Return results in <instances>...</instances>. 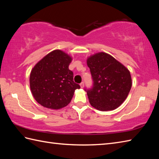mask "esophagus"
I'll return each mask as SVG.
<instances>
[{
    "label": "esophagus",
    "mask_w": 159,
    "mask_h": 159,
    "mask_svg": "<svg viewBox=\"0 0 159 159\" xmlns=\"http://www.w3.org/2000/svg\"><path fill=\"white\" fill-rule=\"evenodd\" d=\"M80 87H81V88H83V87H84V83L83 82L80 83Z\"/></svg>",
    "instance_id": "obj_1"
}]
</instances>
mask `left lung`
Returning <instances> with one entry per match:
<instances>
[{
    "label": "left lung",
    "instance_id": "obj_1",
    "mask_svg": "<svg viewBox=\"0 0 159 159\" xmlns=\"http://www.w3.org/2000/svg\"><path fill=\"white\" fill-rule=\"evenodd\" d=\"M87 64L93 80L92 88L85 89L91 105L102 111L117 109L124 102L131 89L129 70L105 52L89 57Z\"/></svg>",
    "mask_w": 159,
    "mask_h": 159
}]
</instances>
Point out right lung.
<instances>
[{"label":"right lung","mask_w":159,"mask_h":159,"mask_svg":"<svg viewBox=\"0 0 159 159\" xmlns=\"http://www.w3.org/2000/svg\"><path fill=\"white\" fill-rule=\"evenodd\" d=\"M72 57L60 50H53L40 60L30 74V87L33 97L42 106L59 109L67 106L79 84L73 80L69 70Z\"/></svg>","instance_id":"1"}]
</instances>
